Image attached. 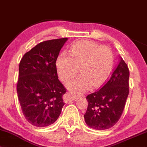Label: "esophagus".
Listing matches in <instances>:
<instances>
[{
  "label": "esophagus",
  "instance_id": "esophagus-1",
  "mask_svg": "<svg viewBox=\"0 0 147 147\" xmlns=\"http://www.w3.org/2000/svg\"><path fill=\"white\" fill-rule=\"evenodd\" d=\"M68 96L69 99L72 101H77V99L80 98V97H83V95H75V94L72 93V92H68Z\"/></svg>",
  "mask_w": 147,
  "mask_h": 147
}]
</instances>
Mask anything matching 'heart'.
I'll use <instances>...</instances> for the list:
<instances>
[{
    "instance_id": "obj_1",
    "label": "heart",
    "mask_w": 147,
    "mask_h": 147,
    "mask_svg": "<svg viewBox=\"0 0 147 147\" xmlns=\"http://www.w3.org/2000/svg\"><path fill=\"white\" fill-rule=\"evenodd\" d=\"M71 57L62 53L56 65L62 82H67L79 72L82 75L68 82L67 86L76 92L98 87L106 80L112 70L113 55L111 49L91 41L76 42L70 48Z\"/></svg>"
}]
</instances>
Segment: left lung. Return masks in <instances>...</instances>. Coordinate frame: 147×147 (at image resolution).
Instances as JSON below:
<instances>
[{
	"mask_svg": "<svg viewBox=\"0 0 147 147\" xmlns=\"http://www.w3.org/2000/svg\"><path fill=\"white\" fill-rule=\"evenodd\" d=\"M129 70L119 57V63L100 89L86 97L88 108L84 117L89 127L110 129L122 115L129 92Z\"/></svg>",
	"mask_w": 147,
	"mask_h": 147,
	"instance_id": "left-lung-1",
	"label": "left lung"
}]
</instances>
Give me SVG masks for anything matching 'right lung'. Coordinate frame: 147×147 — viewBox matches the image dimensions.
<instances>
[{"label":"right lung","mask_w":147,"mask_h":147,"mask_svg":"<svg viewBox=\"0 0 147 147\" xmlns=\"http://www.w3.org/2000/svg\"><path fill=\"white\" fill-rule=\"evenodd\" d=\"M68 38L45 41L23 55L16 85L18 98L25 119L32 125L53 124L65 103L66 89L58 79L56 61Z\"/></svg>","instance_id":"add662e5"}]
</instances>
